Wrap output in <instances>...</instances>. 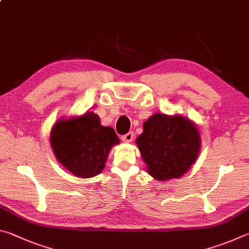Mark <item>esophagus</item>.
Masks as SVG:
<instances>
[{"instance_id": "34e87169", "label": "esophagus", "mask_w": 249, "mask_h": 249, "mask_svg": "<svg viewBox=\"0 0 249 249\" xmlns=\"http://www.w3.org/2000/svg\"><path fill=\"white\" fill-rule=\"evenodd\" d=\"M133 138H134V134L132 132H128L127 134H125L122 136V141L124 142H130L133 141Z\"/></svg>"}]
</instances>
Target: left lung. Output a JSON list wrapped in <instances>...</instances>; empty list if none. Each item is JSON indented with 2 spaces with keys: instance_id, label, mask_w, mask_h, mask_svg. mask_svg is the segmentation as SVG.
I'll return each mask as SVG.
<instances>
[{
  "instance_id": "8db88e82",
  "label": "left lung",
  "mask_w": 249,
  "mask_h": 249,
  "mask_svg": "<svg viewBox=\"0 0 249 249\" xmlns=\"http://www.w3.org/2000/svg\"><path fill=\"white\" fill-rule=\"evenodd\" d=\"M142 127L136 142L151 177L165 181L180 178L190 169L201 146L199 130L190 120L157 113Z\"/></svg>"
}]
</instances>
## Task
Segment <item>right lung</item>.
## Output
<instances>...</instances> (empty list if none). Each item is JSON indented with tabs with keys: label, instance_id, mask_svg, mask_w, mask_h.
<instances>
[{
	"label": "right lung",
	"instance_id": "right-lung-1",
	"mask_svg": "<svg viewBox=\"0 0 249 249\" xmlns=\"http://www.w3.org/2000/svg\"><path fill=\"white\" fill-rule=\"evenodd\" d=\"M120 140L114 129L102 126L93 112L71 119H60L50 133V144L58 161L79 178L99 175L112 146Z\"/></svg>",
	"mask_w": 249,
	"mask_h": 249
}]
</instances>
